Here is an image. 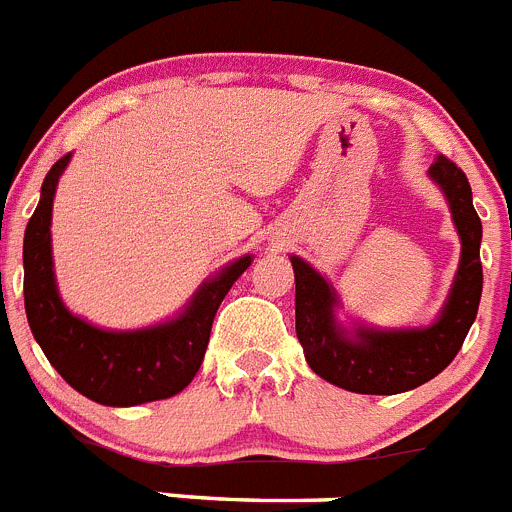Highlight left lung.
I'll list each match as a JSON object with an SVG mask.
<instances>
[{"label":"left lung","instance_id":"obj_1","mask_svg":"<svg viewBox=\"0 0 512 512\" xmlns=\"http://www.w3.org/2000/svg\"><path fill=\"white\" fill-rule=\"evenodd\" d=\"M446 193L462 239V262L439 321L426 329L375 331L359 326L347 334L334 321V288L301 257H290L296 273V334L306 362L331 385L362 395H395L413 390L451 365L477 319L482 296V222L472 206L464 170L446 155L428 168Z\"/></svg>","mask_w":512,"mask_h":512}]
</instances>
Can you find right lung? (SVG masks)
<instances>
[{"label": "right lung", "instance_id": "obj_1", "mask_svg": "<svg viewBox=\"0 0 512 512\" xmlns=\"http://www.w3.org/2000/svg\"><path fill=\"white\" fill-rule=\"evenodd\" d=\"M68 160L71 153L45 176L40 204L25 229V313L32 336L63 380L101 405H140L181 393L204 362L216 308L252 257H239L201 285L186 311L168 324L142 331H104L86 324L63 306L50 257L53 196Z\"/></svg>", "mask_w": 512, "mask_h": 512}]
</instances>
